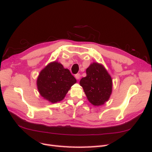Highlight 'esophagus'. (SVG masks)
I'll return each instance as SVG.
<instances>
[{
    "instance_id": "34e87169",
    "label": "esophagus",
    "mask_w": 152,
    "mask_h": 152,
    "mask_svg": "<svg viewBox=\"0 0 152 152\" xmlns=\"http://www.w3.org/2000/svg\"><path fill=\"white\" fill-rule=\"evenodd\" d=\"M75 77L76 78V79H77V80H79V79H80V73H77V74H76V75H75Z\"/></svg>"
}]
</instances>
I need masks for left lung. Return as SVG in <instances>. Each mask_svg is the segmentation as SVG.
Segmentation results:
<instances>
[{"label":"left lung","mask_w":152,"mask_h":152,"mask_svg":"<svg viewBox=\"0 0 152 152\" xmlns=\"http://www.w3.org/2000/svg\"><path fill=\"white\" fill-rule=\"evenodd\" d=\"M86 97L94 106H102L108 102L112 93V79L102 64L91 63L86 69V77L80 80Z\"/></svg>","instance_id":"1"}]
</instances>
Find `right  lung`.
I'll use <instances>...</instances> for the list:
<instances>
[{
    "mask_svg": "<svg viewBox=\"0 0 152 152\" xmlns=\"http://www.w3.org/2000/svg\"><path fill=\"white\" fill-rule=\"evenodd\" d=\"M77 80L67 68L56 61L49 63L40 71L37 79L40 95L52 103L65 98L71 87Z\"/></svg>",
    "mask_w": 152,
    "mask_h": 152,
    "instance_id": "right-lung-1",
    "label": "right lung"
}]
</instances>
